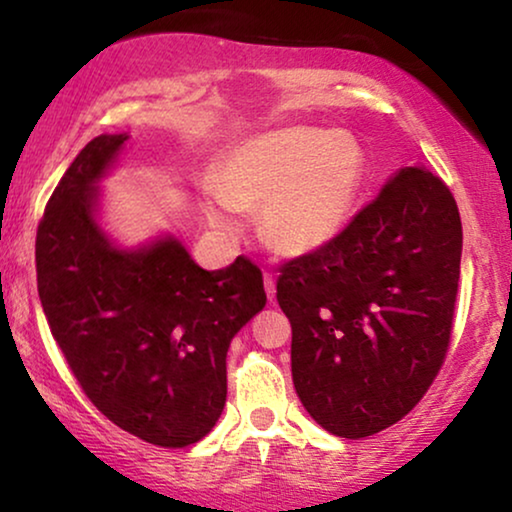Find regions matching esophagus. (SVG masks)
I'll use <instances>...</instances> for the list:
<instances>
[{"label": "esophagus", "mask_w": 512, "mask_h": 512, "mask_svg": "<svg viewBox=\"0 0 512 512\" xmlns=\"http://www.w3.org/2000/svg\"><path fill=\"white\" fill-rule=\"evenodd\" d=\"M263 284H265V293H268V298L270 300L275 298V277H272L270 272H265L263 275Z\"/></svg>", "instance_id": "34e87169"}]
</instances>
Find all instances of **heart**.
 Segmentation results:
<instances>
[{"label": "heart", "instance_id": "heart-1", "mask_svg": "<svg viewBox=\"0 0 512 512\" xmlns=\"http://www.w3.org/2000/svg\"><path fill=\"white\" fill-rule=\"evenodd\" d=\"M366 174L361 144L347 132L289 125L242 139L207 174L200 205L223 233L240 228V209L261 207V226L284 254H312L335 240Z\"/></svg>", "mask_w": 512, "mask_h": 512}]
</instances>
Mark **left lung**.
Listing matches in <instances>:
<instances>
[{
	"mask_svg": "<svg viewBox=\"0 0 512 512\" xmlns=\"http://www.w3.org/2000/svg\"><path fill=\"white\" fill-rule=\"evenodd\" d=\"M459 263L457 202L415 165L324 249L279 268L293 387L321 429L359 440L415 408L450 347Z\"/></svg>",
	"mask_w": 512,
	"mask_h": 512,
	"instance_id": "left-lung-1",
	"label": "left lung"
}]
</instances>
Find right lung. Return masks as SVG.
I'll return each instance as SVG.
<instances>
[{
  "mask_svg": "<svg viewBox=\"0 0 512 512\" xmlns=\"http://www.w3.org/2000/svg\"><path fill=\"white\" fill-rule=\"evenodd\" d=\"M128 139L88 142L48 200L39 300L95 408L146 443L186 447L219 422L230 340L268 298L249 258L202 270L172 233L121 247L102 228L100 181Z\"/></svg>",
  "mask_w": 512,
  "mask_h": 512,
  "instance_id": "obj_1",
  "label": "right lung"
}]
</instances>
